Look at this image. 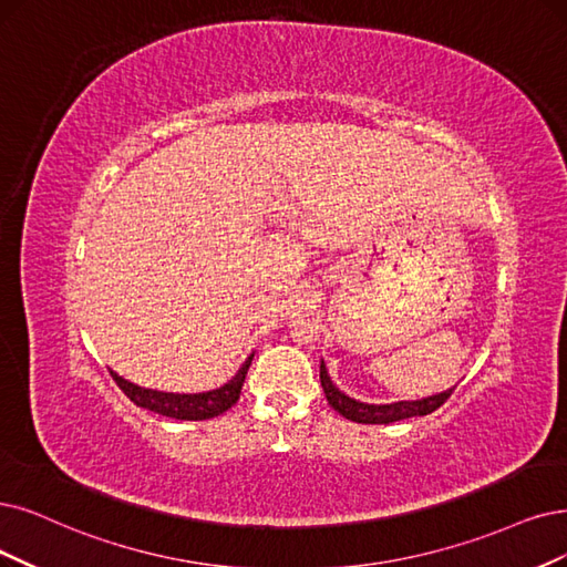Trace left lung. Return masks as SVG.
Segmentation results:
<instances>
[{
    "instance_id": "8db88e82",
    "label": "left lung",
    "mask_w": 567,
    "mask_h": 567,
    "mask_svg": "<svg viewBox=\"0 0 567 567\" xmlns=\"http://www.w3.org/2000/svg\"><path fill=\"white\" fill-rule=\"evenodd\" d=\"M320 383L324 388L327 402L331 404L333 411H339L343 417L352 423H367V425H388V423H396L404 421V417H413V415H427L432 411H436L442 406L449 396L453 394V390H446L442 394L427 396V400H417V402H396V404H362L350 400L348 394H343L337 385L329 381L324 362L320 364Z\"/></svg>"
}]
</instances>
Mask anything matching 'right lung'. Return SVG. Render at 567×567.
I'll use <instances>...</instances> for the list:
<instances>
[{
  "mask_svg": "<svg viewBox=\"0 0 567 567\" xmlns=\"http://www.w3.org/2000/svg\"><path fill=\"white\" fill-rule=\"evenodd\" d=\"M251 358H255V354H249L247 362L240 367V371L226 385H221L219 390H213V392H198V394H175V392L146 390V388H140L131 381L121 379V375L114 371H110V373L116 381V385L123 390V394L142 409H150L154 413L175 417V421H207V417H215L238 402Z\"/></svg>",
  "mask_w": 567,
  "mask_h": 567,
  "instance_id": "obj_1",
  "label": "right lung"
}]
</instances>
